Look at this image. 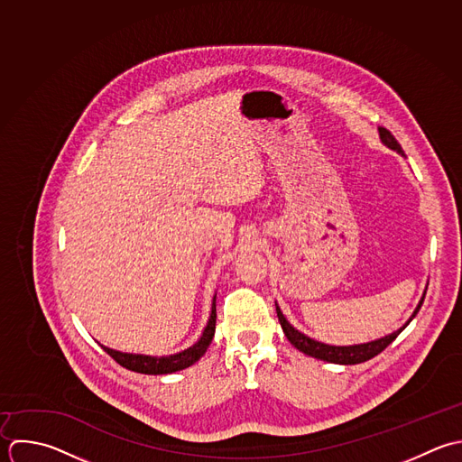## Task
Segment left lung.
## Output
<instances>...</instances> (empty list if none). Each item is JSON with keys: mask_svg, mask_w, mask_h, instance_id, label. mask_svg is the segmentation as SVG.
<instances>
[{"mask_svg": "<svg viewBox=\"0 0 462 462\" xmlns=\"http://www.w3.org/2000/svg\"><path fill=\"white\" fill-rule=\"evenodd\" d=\"M378 133H380V140L383 145H387L389 149L396 151L398 154L405 156L402 145L398 143V140L393 136V133L385 127H378ZM429 288V284H427ZM425 295H427V290L423 291V297L421 300L418 302L414 313L411 315V319L400 328L396 329L394 333H389L382 338H376V340H371V342H364V344H353V346H329V344H324V342H319L315 338H310L308 335H304L302 331H299L297 328H293L286 317L282 315L279 304L275 302V308H277V317H279V322H281V328L286 335V338L291 342L293 347H297L300 353L308 355V356H313L317 360H324V362H329V364H338V365H356V364H362V362H367L371 358H374L376 355H380L387 346H391L398 335L414 320V317L418 315V311L421 310V304L425 300Z\"/></svg>", "mask_w": 462, "mask_h": 462, "instance_id": "1", "label": "left lung"}]
</instances>
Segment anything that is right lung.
Wrapping results in <instances>:
<instances>
[{
    "label": "right lung",
    "mask_w": 462,
    "mask_h": 462,
    "mask_svg": "<svg viewBox=\"0 0 462 462\" xmlns=\"http://www.w3.org/2000/svg\"><path fill=\"white\" fill-rule=\"evenodd\" d=\"M216 333V295L212 299V308H210V317L208 322L201 333V337L198 338L196 344H192L190 347L176 353V355H169V356H149V355H133V353H122V351H115L109 349L106 346L100 344V347L122 367L140 373V374H172L178 371H183L190 365H194L208 349V346L212 344Z\"/></svg>",
    "instance_id": "right-lung-1"
}]
</instances>
